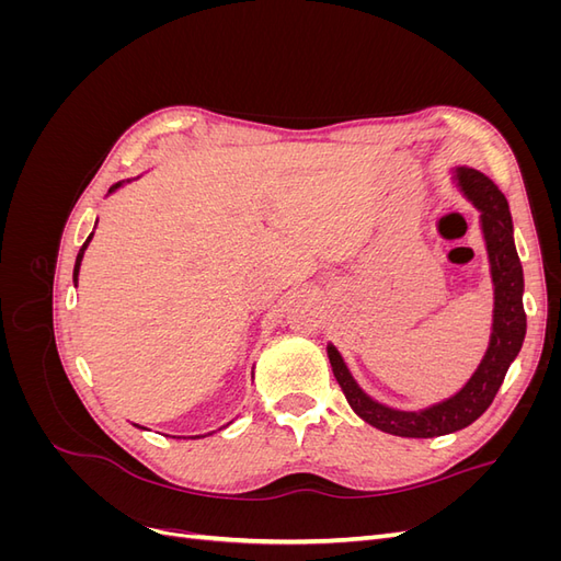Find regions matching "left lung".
Wrapping results in <instances>:
<instances>
[{"label":"left lung","mask_w":561,"mask_h":561,"mask_svg":"<svg viewBox=\"0 0 561 561\" xmlns=\"http://www.w3.org/2000/svg\"><path fill=\"white\" fill-rule=\"evenodd\" d=\"M458 184L463 194L482 213V233L489 252L491 280H494V325H491L489 348L480 367L468 383L445 402H437L421 412L390 410L365 396L351 377L342 355L330 344L328 358L336 383L342 386L351 410L369 426L400 437H437L461 431L474 419H480L494 402L505 371L517 358L526 334V313L522 304L524 274L513 241V217L507 201L494 180L472 168H456Z\"/></svg>","instance_id":"obj_1"}]
</instances>
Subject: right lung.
Instances as JSON below:
<instances>
[{"instance_id":"obj_1","label":"right lung","mask_w":561,"mask_h":561,"mask_svg":"<svg viewBox=\"0 0 561 561\" xmlns=\"http://www.w3.org/2000/svg\"><path fill=\"white\" fill-rule=\"evenodd\" d=\"M118 186H122V182H116V184L112 186V190H110V192L118 190ZM91 239H93V233L89 236V239H87V243H83V245H81V250H79V254H77V264H75V285H77V278H79V266H81V257H83V250H87V245L91 243ZM198 437H201V435H198Z\"/></svg>"}]
</instances>
